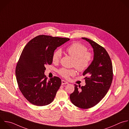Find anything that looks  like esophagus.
<instances>
[{
  "label": "esophagus",
  "instance_id": "esophagus-1",
  "mask_svg": "<svg viewBox=\"0 0 129 129\" xmlns=\"http://www.w3.org/2000/svg\"><path fill=\"white\" fill-rule=\"evenodd\" d=\"M61 84H62V85H64V84H68V83L67 82H66V81H64V80H62V81H61Z\"/></svg>",
  "mask_w": 129,
  "mask_h": 129
}]
</instances>
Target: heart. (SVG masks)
Instances as JSON below:
<instances>
[{"mask_svg": "<svg viewBox=\"0 0 129 129\" xmlns=\"http://www.w3.org/2000/svg\"><path fill=\"white\" fill-rule=\"evenodd\" d=\"M68 54L74 59L73 66L79 72L86 70L90 65L93 59V55L88 52L87 48L80 43H74L69 46L66 49ZM62 56V51L58 49L54 51L52 56L53 62H58ZM74 69L68 70L61 69L59 73L63 77L69 78L70 76L75 74Z\"/></svg>", "mask_w": 129, "mask_h": 129, "instance_id": "b5f03b06", "label": "heart"}]
</instances>
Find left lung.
<instances>
[{
	"instance_id": "left-lung-1",
	"label": "left lung",
	"mask_w": 129,
	"mask_h": 129,
	"mask_svg": "<svg viewBox=\"0 0 129 129\" xmlns=\"http://www.w3.org/2000/svg\"><path fill=\"white\" fill-rule=\"evenodd\" d=\"M89 43L93 49V59L89 67L83 72L86 85H75V90L70 94L71 102L83 109L91 108L98 103L105 96L112 80V66L106 50L86 38H82Z\"/></svg>"
}]
</instances>
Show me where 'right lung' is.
Instances as JSON below:
<instances>
[{"label":"right lung","instance_id":"right-lung-1","mask_svg":"<svg viewBox=\"0 0 129 129\" xmlns=\"http://www.w3.org/2000/svg\"><path fill=\"white\" fill-rule=\"evenodd\" d=\"M70 40L39 35L25 46L16 67V76L20 91L31 103L44 106L54 100L61 80L54 77L47 81L45 66L52 63L55 50Z\"/></svg>","mask_w":129,"mask_h":129}]
</instances>
